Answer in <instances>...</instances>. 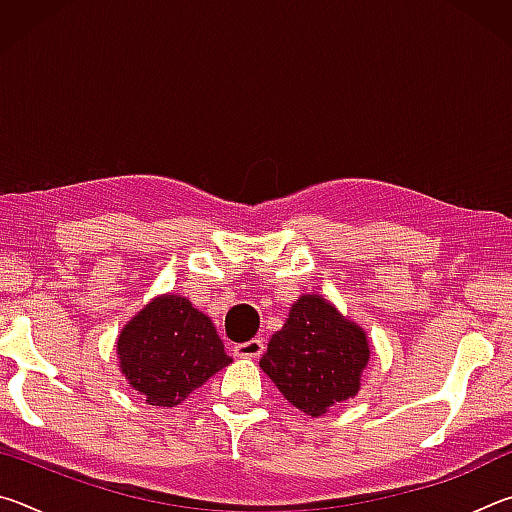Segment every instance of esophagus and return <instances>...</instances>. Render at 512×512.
<instances>
[{"label":"esophagus","instance_id":"obj_1","mask_svg":"<svg viewBox=\"0 0 512 512\" xmlns=\"http://www.w3.org/2000/svg\"><path fill=\"white\" fill-rule=\"evenodd\" d=\"M264 352V341H259V339H250V341H246V343H239V345H235V354L237 357H259V354Z\"/></svg>","mask_w":512,"mask_h":512}]
</instances>
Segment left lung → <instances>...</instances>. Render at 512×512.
Instances as JSON below:
<instances>
[{
    "instance_id": "1",
    "label": "left lung",
    "mask_w": 512,
    "mask_h": 512,
    "mask_svg": "<svg viewBox=\"0 0 512 512\" xmlns=\"http://www.w3.org/2000/svg\"><path fill=\"white\" fill-rule=\"evenodd\" d=\"M370 357L366 334L320 296H302L259 361L287 400L311 418L359 391Z\"/></svg>"
}]
</instances>
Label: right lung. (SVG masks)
<instances>
[{"instance_id":"right-lung-1","label":"right lung","mask_w":512,"mask_h":512,"mask_svg":"<svg viewBox=\"0 0 512 512\" xmlns=\"http://www.w3.org/2000/svg\"><path fill=\"white\" fill-rule=\"evenodd\" d=\"M117 354L121 372L153 406L180 404L232 361L212 320L178 296L146 305L119 334Z\"/></svg>"}]
</instances>
